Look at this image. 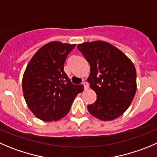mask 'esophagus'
<instances>
[{"instance_id": "34e87169", "label": "esophagus", "mask_w": 157, "mask_h": 157, "mask_svg": "<svg viewBox=\"0 0 157 157\" xmlns=\"http://www.w3.org/2000/svg\"><path fill=\"white\" fill-rule=\"evenodd\" d=\"M82 84L83 85V86H84V89L85 90H86L88 88V83H86V82H85V81H83V83H82Z\"/></svg>"}]
</instances>
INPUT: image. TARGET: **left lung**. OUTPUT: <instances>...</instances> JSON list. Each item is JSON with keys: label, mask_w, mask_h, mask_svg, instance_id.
Listing matches in <instances>:
<instances>
[{"label": "left lung", "mask_w": 157, "mask_h": 157, "mask_svg": "<svg viewBox=\"0 0 157 157\" xmlns=\"http://www.w3.org/2000/svg\"><path fill=\"white\" fill-rule=\"evenodd\" d=\"M90 66L87 78L97 100L88 105L91 115L109 121L122 115L136 92L134 64L121 50L107 42H85L77 45Z\"/></svg>", "instance_id": "left-lung-1"}]
</instances>
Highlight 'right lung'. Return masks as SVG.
Wrapping results in <instances>:
<instances>
[{
  "instance_id": "obj_1",
  "label": "right lung",
  "mask_w": 157,
  "mask_h": 157,
  "mask_svg": "<svg viewBox=\"0 0 157 157\" xmlns=\"http://www.w3.org/2000/svg\"><path fill=\"white\" fill-rule=\"evenodd\" d=\"M76 44L51 41L30 59L22 79L27 106L38 119L57 121L67 116L83 85H74L63 71L64 62Z\"/></svg>"
}]
</instances>
